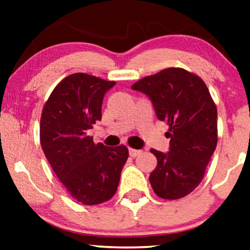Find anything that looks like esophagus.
I'll return each mask as SVG.
<instances>
[{
  "label": "esophagus",
  "mask_w": 250,
  "mask_h": 250,
  "mask_svg": "<svg viewBox=\"0 0 250 250\" xmlns=\"http://www.w3.org/2000/svg\"><path fill=\"white\" fill-rule=\"evenodd\" d=\"M142 151L141 150H137V149H129V155H130L131 157H137L139 155H141Z\"/></svg>",
  "instance_id": "esophagus-1"
}]
</instances>
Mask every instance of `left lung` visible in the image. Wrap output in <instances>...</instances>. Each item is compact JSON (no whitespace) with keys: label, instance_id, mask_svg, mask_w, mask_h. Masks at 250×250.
I'll return each instance as SVG.
<instances>
[{"label":"left lung","instance_id":"8db88e82","mask_svg":"<svg viewBox=\"0 0 250 250\" xmlns=\"http://www.w3.org/2000/svg\"><path fill=\"white\" fill-rule=\"evenodd\" d=\"M131 89L146 94L159 120L169 125L168 153L150 149L157 159L149 176L154 193L165 200L187 196L202 181L217 145V109L207 85L183 68H167Z\"/></svg>","mask_w":250,"mask_h":250}]
</instances>
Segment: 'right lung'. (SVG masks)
I'll use <instances>...</instances> for the list:
<instances>
[{"instance_id": "obj_1", "label": "right lung", "mask_w": 250, "mask_h": 250, "mask_svg": "<svg viewBox=\"0 0 250 250\" xmlns=\"http://www.w3.org/2000/svg\"><path fill=\"white\" fill-rule=\"evenodd\" d=\"M114 81L84 73L64 77L51 91L40 122L41 146L63 187L82 205L110 200L128 159L125 146L94 143L88 130L101 121L103 96Z\"/></svg>"}]
</instances>
